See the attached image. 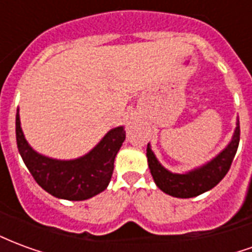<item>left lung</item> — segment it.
<instances>
[{"instance_id":"1","label":"left lung","mask_w":252,"mask_h":252,"mask_svg":"<svg viewBox=\"0 0 252 252\" xmlns=\"http://www.w3.org/2000/svg\"><path fill=\"white\" fill-rule=\"evenodd\" d=\"M240 140V126L236 119V128L232 139L224 150L217 154L215 158L198 167L185 173H171L159 162L157 155L151 150V144H147L148 167L153 175L155 185L163 193L177 198H191L205 193L220 182L225 177L231 167L235 154L238 151Z\"/></svg>"}]
</instances>
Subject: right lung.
Segmentation results:
<instances>
[{
    "label": "right lung",
    "mask_w": 252,
    "mask_h": 252,
    "mask_svg": "<svg viewBox=\"0 0 252 252\" xmlns=\"http://www.w3.org/2000/svg\"><path fill=\"white\" fill-rule=\"evenodd\" d=\"M16 140L25 166L39 185L57 198L83 201L104 191L113 174V164L126 140L124 126L110 129L88 154L75 159H54L39 154L27 142L16 115Z\"/></svg>",
    "instance_id": "1"
}]
</instances>
